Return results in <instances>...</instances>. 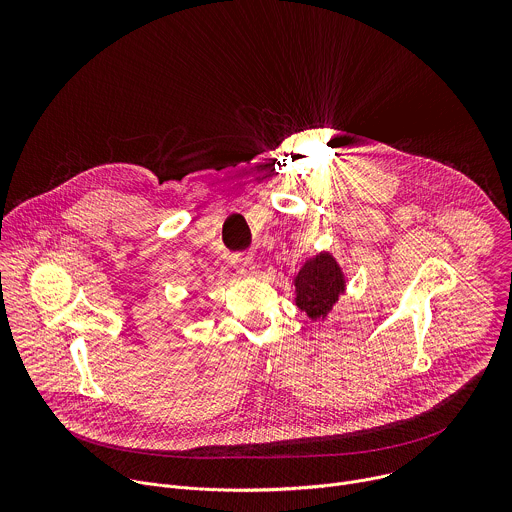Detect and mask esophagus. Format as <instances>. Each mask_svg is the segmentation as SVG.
<instances>
[{
  "mask_svg": "<svg viewBox=\"0 0 512 512\" xmlns=\"http://www.w3.org/2000/svg\"><path fill=\"white\" fill-rule=\"evenodd\" d=\"M233 265H235V269H237L241 275H247V277L255 275V261H253V259H249V257H245V259H237Z\"/></svg>",
  "mask_w": 512,
  "mask_h": 512,
  "instance_id": "esophagus-1",
  "label": "esophagus"
}]
</instances>
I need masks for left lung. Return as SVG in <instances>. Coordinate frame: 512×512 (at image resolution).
Masks as SVG:
<instances>
[{"label":"left lung","instance_id":"8db88e82","mask_svg":"<svg viewBox=\"0 0 512 512\" xmlns=\"http://www.w3.org/2000/svg\"><path fill=\"white\" fill-rule=\"evenodd\" d=\"M296 306L310 320H324L346 289V277L332 253L322 251L302 265L294 277Z\"/></svg>","mask_w":512,"mask_h":512}]
</instances>
